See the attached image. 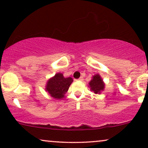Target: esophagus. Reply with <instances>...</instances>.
<instances>
[{
  "label": "esophagus",
  "mask_w": 148,
  "mask_h": 148,
  "mask_svg": "<svg viewBox=\"0 0 148 148\" xmlns=\"http://www.w3.org/2000/svg\"><path fill=\"white\" fill-rule=\"evenodd\" d=\"M84 79V77H80L79 78V80H80V81H82V80Z\"/></svg>",
  "instance_id": "1"
}]
</instances>
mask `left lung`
Wrapping results in <instances>:
<instances>
[{
  "label": "left lung",
  "mask_w": 148,
  "mask_h": 148,
  "mask_svg": "<svg viewBox=\"0 0 148 148\" xmlns=\"http://www.w3.org/2000/svg\"><path fill=\"white\" fill-rule=\"evenodd\" d=\"M88 87H90L91 91L94 93L100 94L101 91L104 90L105 83L99 74H95L92 77V79L88 83Z\"/></svg>",
  "instance_id": "8db88e82"
}]
</instances>
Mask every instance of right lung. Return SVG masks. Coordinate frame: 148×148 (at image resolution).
<instances>
[{"label": "right lung", "instance_id": "add662e5", "mask_svg": "<svg viewBox=\"0 0 148 148\" xmlns=\"http://www.w3.org/2000/svg\"><path fill=\"white\" fill-rule=\"evenodd\" d=\"M73 82V79L71 77H64L62 73H58L48 79L45 86V90L54 99H61L64 97V95Z\"/></svg>", "mask_w": 148, "mask_h": 148}]
</instances>
